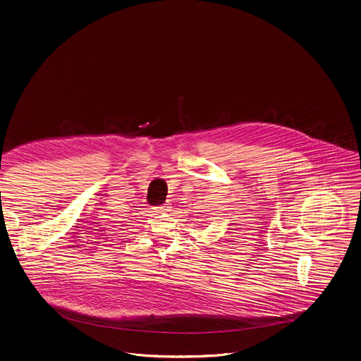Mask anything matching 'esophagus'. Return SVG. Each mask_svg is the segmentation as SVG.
Here are the masks:
<instances>
[{
    "label": "esophagus",
    "mask_w": 361,
    "mask_h": 361,
    "mask_svg": "<svg viewBox=\"0 0 361 361\" xmlns=\"http://www.w3.org/2000/svg\"><path fill=\"white\" fill-rule=\"evenodd\" d=\"M167 208H169V207H166V205H160V207H156L154 211H156V212H164V211H167Z\"/></svg>",
    "instance_id": "obj_1"
}]
</instances>
